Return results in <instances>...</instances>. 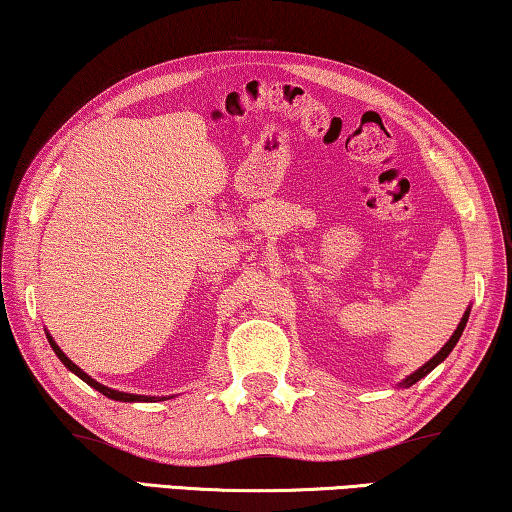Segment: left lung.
<instances>
[{"label": "left lung", "instance_id": "8db88e82", "mask_svg": "<svg viewBox=\"0 0 512 512\" xmlns=\"http://www.w3.org/2000/svg\"><path fill=\"white\" fill-rule=\"evenodd\" d=\"M469 312H471V308H467V310H464V315H462V319H460V324H457V329L453 331V335H451V338H448V342H446V345H444V347H441V349H439V352H437V354H434V356L430 358V361H427V363H423V365H421V368H418V370H414V372H411V375H409V377H404V379L400 381V384H398L400 388H409V386H414V384H416V381H421L423 377H427V375H430V372H432L434 368H437V365H439L441 361H446V356L453 352V347L457 345V340H460V338H462V331H464V326H467V322H469Z\"/></svg>", "mask_w": 512, "mask_h": 512}]
</instances>
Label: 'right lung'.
Listing matches in <instances>:
<instances>
[{
	"label": "right lung",
	"mask_w": 512,
	"mask_h": 512,
	"mask_svg": "<svg viewBox=\"0 0 512 512\" xmlns=\"http://www.w3.org/2000/svg\"><path fill=\"white\" fill-rule=\"evenodd\" d=\"M45 335H48V342H50V347H52V352H55L57 356H59V361L66 365L68 370L73 372V375H78L82 381H85V384H89L91 388H96L98 393H103L105 398H110V400H117V402H160V400H167L170 398V395H167V398H163V395H160V398H156V395H135V393H124V391H114V388H108V386H103V384H98L96 379H91L85 370H80L78 365H75L71 358H68L64 352H61L59 349V345L55 340H52V335L45 331Z\"/></svg>",
	"instance_id": "1"
}]
</instances>
